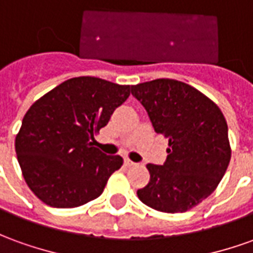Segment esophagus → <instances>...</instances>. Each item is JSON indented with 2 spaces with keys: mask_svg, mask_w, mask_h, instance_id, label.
<instances>
[{
  "mask_svg": "<svg viewBox=\"0 0 253 253\" xmlns=\"http://www.w3.org/2000/svg\"><path fill=\"white\" fill-rule=\"evenodd\" d=\"M125 164H126L127 167H131V166H135V163H134V162H131L130 159H125Z\"/></svg>",
  "mask_w": 253,
  "mask_h": 253,
  "instance_id": "esophagus-1",
  "label": "esophagus"
}]
</instances>
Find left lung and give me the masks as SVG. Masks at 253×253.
<instances>
[{
    "label": "left lung",
    "instance_id": "obj_1",
    "mask_svg": "<svg viewBox=\"0 0 253 253\" xmlns=\"http://www.w3.org/2000/svg\"><path fill=\"white\" fill-rule=\"evenodd\" d=\"M157 134L169 139L163 166L146 164L151 179L137 190L156 211L185 212L212 193L225 175L231 149L219 107L193 86L155 79L131 86Z\"/></svg>",
    "mask_w": 253,
    "mask_h": 253
}]
</instances>
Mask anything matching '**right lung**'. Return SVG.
Here are the masks:
<instances>
[{"instance_id": "obj_1", "label": "right lung", "mask_w": 253, "mask_h": 253, "mask_svg": "<svg viewBox=\"0 0 253 253\" xmlns=\"http://www.w3.org/2000/svg\"><path fill=\"white\" fill-rule=\"evenodd\" d=\"M128 84L78 77L30 107L15 139L28 188L45 204L74 208L97 199L123 164L93 146L94 135L130 96Z\"/></svg>"}]
</instances>
